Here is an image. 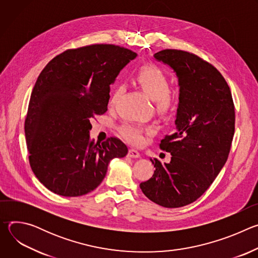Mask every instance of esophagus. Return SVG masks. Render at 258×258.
Masks as SVG:
<instances>
[{
  "label": "esophagus",
  "instance_id": "34e87169",
  "mask_svg": "<svg viewBox=\"0 0 258 258\" xmlns=\"http://www.w3.org/2000/svg\"><path fill=\"white\" fill-rule=\"evenodd\" d=\"M127 155L130 157H132V158H139L140 157V153L137 150H135V149H130Z\"/></svg>",
  "mask_w": 258,
  "mask_h": 258
}]
</instances>
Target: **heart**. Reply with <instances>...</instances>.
<instances>
[{
    "instance_id": "1",
    "label": "heart",
    "mask_w": 258,
    "mask_h": 258,
    "mask_svg": "<svg viewBox=\"0 0 258 258\" xmlns=\"http://www.w3.org/2000/svg\"><path fill=\"white\" fill-rule=\"evenodd\" d=\"M136 83L145 95L154 101L160 112H166L172 105V94L169 91V81L164 72L154 65H144L136 75ZM125 92V87L115 88L109 100L110 106H115ZM120 135L132 144H139L143 140V131L140 126L125 122L119 127Z\"/></svg>"
}]
</instances>
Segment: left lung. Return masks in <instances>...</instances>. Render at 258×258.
<instances>
[{"instance_id": "1", "label": "left lung", "mask_w": 258, "mask_h": 258, "mask_svg": "<svg viewBox=\"0 0 258 258\" xmlns=\"http://www.w3.org/2000/svg\"><path fill=\"white\" fill-rule=\"evenodd\" d=\"M154 58L175 72L179 102L175 132L159 144L171 154L170 162L150 158L154 173L140 188L154 203L176 208L196 201L224 167L235 133V107L226 80L208 62L171 49Z\"/></svg>"}]
</instances>
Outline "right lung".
<instances>
[{
  "mask_svg": "<svg viewBox=\"0 0 258 258\" xmlns=\"http://www.w3.org/2000/svg\"><path fill=\"white\" fill-rule=\"evenodd\" d=\"M136 57L119 46L91 45L59 54L41 72L24 131L30 167L51 192L86 195L102 182L110 160L127 154L117 138L91 140L90 120L107 111L110 85Z\"/></svg>",
  "mask_w": 258,
  "mask_h": 258,
  "instance_id": "add662e5",
  "label": "right lung"
}]
</instances>
